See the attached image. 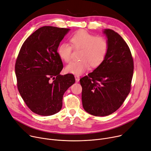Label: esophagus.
Listing matches in <instances>:
<instances>
[{"label": "esophagus", "mask_w": 151, "mask_h": 151, "mask_svg": "<svg viewBox=\"0 0 151 151\" xmlns=\"http://www.w3.org/2000/svg\"><path fill=\"white\" fill-rule=\"evenodd\" d=\"M75 80H76V82H78V81H79L80 78H79V75H75Z\"/></svg>", "instance_id": "esophagus-1"}]
</instances>
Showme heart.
I'll return each mask as SVG.
<instances>
[{
    "label": "heart",
    "instance_id": "b5f03b06",
    "mask_svg": "<svg viewBox=\"0 0 151 151\" xmlns=\"http://www.w3.org/2000/svg\"><path fill=\"white\" fill-rule=\"evenodd\" d=\"M75 49H81L78 61L70 63L65 67L66 72L73 75H81L89 68L98 67L105 59L109 50L107 40L103 36H96L85 29L75 33L70 38ZM72 46L68 42H63L58 48V53L63 61L71 60Z\"/></svg>",
    "mask_w": 151,
    "mask_h": 151
}]
</instances>
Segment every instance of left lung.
<instances>
[{"instance_id":"obj_1","label":"left lung","mask_w":151,"mask_h":151,"mask_svg":"<svg viewBox=\"0 0 151 151\" xmlns=\"http://www.w3.org/2000/svg\"><path fill=\"white\" fill-rule=\"evenodd\" d=\"M109 43L102 63L80 79L82 103L86 111L94 116L112 114L129 95L134 73L131 52L122 37L114 30L104 29Z\"/></svg>"}]
</instances>
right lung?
<instances>
[{
  "label": "right lung",
  "mask_w": 151,
  "mask_h": 151,
  "mask_svg": "<svg viewBox=\"0 0 151 151\" xmlns=\"http://www.w3.org/2000/svg\"><path fill=\"white\" fill-rule=\"evenodd\" d=\"M69 28L44 26L24 42L15 64L20 95L37 115L50 116L61 110L66 90L75 83L73 75H61L63 64L58 48Z\"/></svg>",
  "instance_id": "1"
}]
</instances>
